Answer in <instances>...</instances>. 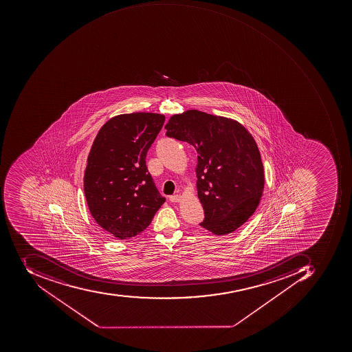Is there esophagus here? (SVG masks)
I'll return each mask as SVG.
<instances>
[{"mask_svg": "<svg viewBox=\"0 0 352 352\" xmlns=\"http://www.w3.org/2000/svg\"><path fill=\"white\" fill-rule=\"evenodd\" d=\"M180 199H182V197H180V195H178V194H175V195L168 197V199H170V201H172V203H178Z\"/></svg>", "mask_w": 352, "mask_h": 352, "instance_id": "34e87169", "label": "esophagus"}]
</instances>
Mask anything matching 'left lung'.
Here are the masks:
<instances>
[{
    "label": "left lung",
    "instance_id": "1",
    "mask_svg": "<svg viewBox=\"0 0 352 352\" xmlns=\"http://www.w3.org/2000/svg\"><path fill=\"white\" fill-rule=\"evenodd\" d=\"M166 135L187 142L197 151V194L214 234H228L249 220L263 194L265 176L253 137L236 120L197 110L174 115Z\"/></svg>",
    "mask_w": 352,
    "mask_h": 352
}]
</instances>
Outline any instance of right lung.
Returning <instances> with one entry per match:
<instances>
[{"mask_svg":"<svg viewBox=\"0 0 352 352\" xmlns=\"http://www.w3.org/2000/svg\"><path fill=\"white\" fill-rule=\"evenodd\" d=\"M164 115L131 113L111 118L99 130L84 174L93 218L118 239L143 232L165 201L146 166V155Z\"/></svg>","mask_w":352,"mask_h":352,"instance_id":"right-lung-1","label":"right lung"}]
</instances>
